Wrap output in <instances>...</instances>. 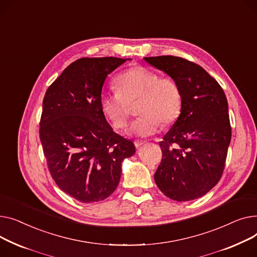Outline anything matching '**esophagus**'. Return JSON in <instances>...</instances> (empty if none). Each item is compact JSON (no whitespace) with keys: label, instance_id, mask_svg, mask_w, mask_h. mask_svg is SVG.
Instances as JSON below:
<instances>
[{"label":"esophagus","instance_id":"34e87169","mask_svg":"<svg viewBox=\"0 0 257 257\" xmlns=\"http://www.w3.org/2000/svg\"><path fill=\"white\" fill-rule=\"evenodd\" d=\"M134 144H135V147H136V148H140V147L144 144V142H141V141H135V142H134Z\"/></svg>","mask_w":257,"mask_h":257}]
</instances>
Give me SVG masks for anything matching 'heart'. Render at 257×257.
<instances>
[{
	"instance_id": "b5f03b06",
	"label": "heart",
	"mask_w": 257,
	"mask_h": 257,
	"mask_svg": "<svg viewBox=\"0 0 257 257\" xmlns=\"http://www.w3.org/2000/svg\"><path fill=\"white\" fill-rule=\"evenodd\" d=\"M115 83L116 90L102 92L99 97L100 110L115 130L126 126L130 104L137 100L136 111L140 116L128 131L137 137H150L159 131L161 122L171 124L182 112V90L170 75H160L145 66H134L120 73Z\"/></svg>"
}]
</instances>
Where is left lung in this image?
I'll return each instance as SVG.
<instances>
[{
  "label": "left lung",
  "mask_w": 257,
  "mask_h": 257,
  "mask_svg": "<svg viewBox=\"0 0 257 257\" xmlns=\"http://www.w3.org/2000/svg\"><path fill=\"white\" fill-rule=\"evenodd\" d=\"M145 61L172 77L183 107L159 144L162 161L155 173L159 189L172 200L202 197L220 180L231 140L227 98L219 83L198 64L174 56Z\"/></svg>",
  "instance_id": "1"
}]
</instances>
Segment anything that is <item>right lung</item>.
Instances as JSON below:
<instances>
[{"label":"right lung","mask_w":257,"mask_h":257,"mask_svg":"<svg viewBox=\"0 0 257 257\" xmlns=\"http://www.w3.org/2000/svg\"><path fill=\"white\" fill-rule=\"evenodd\" d=\"M126 60L81 58L48 88L42 101L39 138L56 185L84 203L101 201L116 190L121 163L135 153L99 105L108 74Z\"/></svg>","instance_id":"1"}]
</instances>
